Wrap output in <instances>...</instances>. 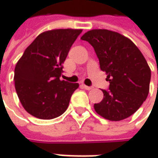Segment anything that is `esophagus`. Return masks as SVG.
Listing matches in <instances>:
<instances>
[{
  "label": "esophagus",
  "mask_w": 158,
  "mask_h": 158,
  "mask_svg": "<svg viewBox=\"0 0 158 158\" xmlns=\"http://www.w3.org/2000/svg\"><path fill=\"white\" fill-rule=\"evenodd\" d=\"M81 86L84 88V89L85 90H91V89H93V86H88V85H85L84 84H82L81 85Z\"/></svg>",
  "instance_id": "34e87169"
}]
</instances>
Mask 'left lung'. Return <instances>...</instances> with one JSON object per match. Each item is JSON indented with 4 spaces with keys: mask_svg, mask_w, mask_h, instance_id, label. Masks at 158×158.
<instances>
[{
    "mask_svg": "<svg viewBox=\"0 0 158 158\" xmlns=\"http://www.w3.org/2000/svg\"><path fill=\"white\" fill-rule=\"evenodd\" d=\"M81 39L94 47L109 81L103 100L94 104L96 113L114 122L132 115L150 91L151 72L142 52L128 37L108 30H89Z\"/></svg>",
    "mask_w": 158,
    "mask_h": 158,
    "instance_id": "left-lung-1",
    "label": "left lung"
}]
</instances>
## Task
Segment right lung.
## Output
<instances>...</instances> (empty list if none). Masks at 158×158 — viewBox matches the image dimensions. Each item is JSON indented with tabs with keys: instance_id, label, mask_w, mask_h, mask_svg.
Listing matches in <instances>:
<instances>
[{
	"instance_id": "1",
	"label": "right lung",
	"mask_w": 158,
	"mask_h": 158,
	"mask_svg": "<svg viewBox=\"0 0 158 158\" xmlns=\"http://www.w3.org/2000/svg\"><path fill=\"white\" fill-rule=\"evenodd\" d=\"M81 30L43 32L24 51L15 68V86L24 109L31 115L51 120L67 109L78 83L60 80L63 63Z\"/></svg>"
}]
</instances>
